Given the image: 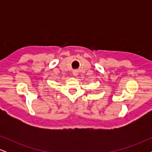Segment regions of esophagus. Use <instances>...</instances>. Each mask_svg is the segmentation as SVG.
<instances>
[{
    "label": "esophagus",
    "instance_id": "obj_1",
    "mask_svg": "<svg viewBox=\"0 0 152 152\" xmlns=\"http://www.w3.org/2000/svg\"><path fill=\"white\" fill-rule=\"evenodd\" d=\"M73 75H74V76H76L78 75V71H73Z\"/></svg>",
    "mask_w": 152,
    "mask_h": 152
}]
</instances>
